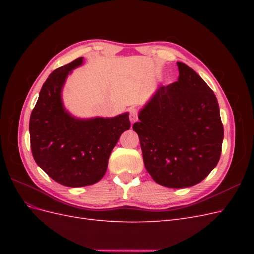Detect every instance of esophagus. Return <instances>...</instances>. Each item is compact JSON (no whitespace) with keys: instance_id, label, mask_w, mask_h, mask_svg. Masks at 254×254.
<instances>
[{"instance_id":"esophagus-1","label":"esophagus","mask_w":254,"mask_h":254,"mask_svg":"<svg viewBox=\"0 0 254 254\" xmlns=\"http://www.w3.org/2000/svg\"><path fill=\"white\" fill-rule=\"evenodd\" d=\"M129 120L131 123L137 120V110L135 108H131L129 110Z\"/></svg>"}]
</instances>
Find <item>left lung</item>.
Wrapping results in <instances>:
<instances>
[{"label":"left lung","mask_w":254,"mask_h":254,"mask_svg":"<svg viewBox=\"0 0 254 254\" xmlns=\"http://www.w3.org/2000/svg\"><path fill=\"white\" fill-rule=\"evenodd\" d=\"M177 65L178 81L160 87L132 126L146 170L171 189L201 182L217 165L224 139L214 92L193 68Z\"/></svg>","instance_id":"1"}]
</instances>
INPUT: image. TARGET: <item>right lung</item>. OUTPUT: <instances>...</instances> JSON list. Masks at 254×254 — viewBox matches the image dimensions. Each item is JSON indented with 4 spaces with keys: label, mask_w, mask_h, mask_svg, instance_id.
Segmentation results:
<instances>
[{
    "label": "right lung",
    "mask_w": 254,
    "mask_h": 254,
    "mask_svg": "<svg viewBox=\"0 0 254 254\" xmlns=\"http://www.w3.org/2000/svg\"><path fill=\"white\" fill-rule=\"evenodd\" d=\"M83 58L56 68L43 83L30 114V148L36 163L53 180L80 188L101 180L121 134L130 128L128 113L115 118L76 119L64 107L61 91L67 75Z\"/></svg>",
    "instance_id": "right-lung-1"
}]
</instances>
